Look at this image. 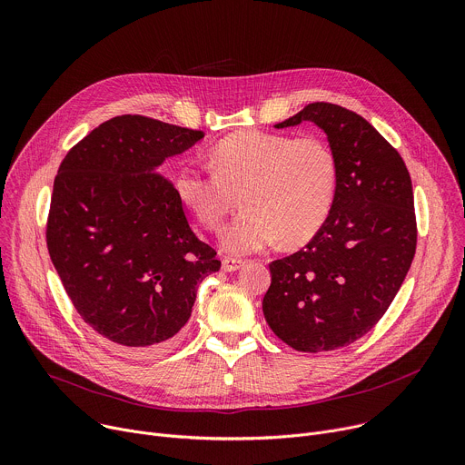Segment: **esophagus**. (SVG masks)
Masks as SVG:
<instances>
[{
	"label": "esophagus",
	"mask_w": 465,
	"mask_h": 465,
	"mask_svg": "<svg viewBox=\"0 0 465 465\" xmlns=\"http://www.w3.org/2000/svg\"><path fill=\"white\" fill-rule=\"evenodd\" d=\"M244 264L242 259H235V257H223V271L224 272H235L239 271Z\"/></svg>",
	"instance_id": "34e87169"
}]
</instances>
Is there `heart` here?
<instances>
[{"label": "heart", "mask_w": 465, "mask_h": 465, "mask_svg": "<svg viewBox=\"0 0 465 465\" xmlns=\"http://www.w3.org/2000/svg\"><path fill=\"white\" fill-rule=\"evenodd\" d=\"M208 165H182L174 189L210 230L223 226L241 196L244 210L221 237L230 253L259 252L280 239L302 244L316 235L335 204L339 162L318 136L233 132L212 147Z\"/></svg>", "instance_id": "1"}]
</instances>
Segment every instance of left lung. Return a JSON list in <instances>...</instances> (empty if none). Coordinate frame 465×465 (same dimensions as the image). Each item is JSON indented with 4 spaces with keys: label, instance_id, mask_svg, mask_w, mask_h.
<instances>
[{
    "label": "left lung",
    "instance_id": "1",
    "mask_svg": "<svg viewBox=\"0 0 465 465\" xmlns=\"http://www.w3.org/2000/svg\"><path fill=\"white\" fill-rule=\"evenodd\" d=\"M314 123L339 162L335 204L309 244L271 262L262 314L298 351L355 342L381 320L416 253L414 193L403 158L359 114L307 104L276 128Z\"/></svg>",
    "mask_w": 465,
    "mask_h": 465
}]
</instances>
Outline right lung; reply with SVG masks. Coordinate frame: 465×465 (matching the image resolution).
<instances>
[{
	"instance_id": "1",
	"label": "right lung",
	"mask_w": 465,
	"mask_h": 465,
	"mask_svg": "<svg viewBox=\"0 0 465 465\" xmlns=\"http://www.w3.org/2000/svg\"><path fill=\"white\" fill-rule=\"evenodd\" d=\"M203 138V130L117 115L58 167L47 219L51 261L81 318L123 351L169 348L198 285L221 269L158 173Z\"/></svg>"
}]
</instances>
